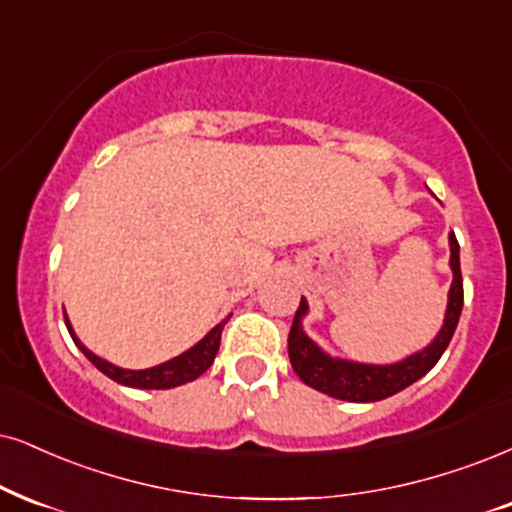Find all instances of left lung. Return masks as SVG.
<instances>
[{"label":"left lung","mask_w":512,"mask_h":512,"mask_svg":"<svg viewBox=\"0 0 512 512\" xmlns=\"http://www.w3.org/2000/svg\"><path fill=\"white\" fill-rule=\"evenodd\" d=\"M451 246V289H449V304H446L444 325L437 332L425 349L410 353L403 361L375 365V363H358L349 358L330 356L325 349L308 337L304 330V318L308 315V301L301 296L299 311L294 315L292 330H289V361L301 382L308 387L323 391L332 399H342L351 403H372L382 401L387 396L399 394L401 389L410 387L425 377L437 361L441 353L449 346L453 332L458 327L460 311H463V277H460V246L456 235H449Z\"/></svg>","instance_id":"1"}]
</instances>
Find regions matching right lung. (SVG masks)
I'll list each match as a JSON object with an SVG mask.
<instances>
[{
	"label": "right lung",
	"instance_id": "add662e5",
	"mask_svg": "<svg viewBox=\"0 0 512 512\" xmlns=\"http://www.w3.org/2000/svg\"><path fill=\"white\" fill-rule=\"evenodd\" d=\"M223 325H225V320L213 327L211 332H206V337L199 339L192 349L182 351L180 356L170 358V361H166V363H159V365H154V368H147V370H128V368H118V365L104 361V358H99L97 353H92L90 349H87V346L78 339V334H75L71 320H68V315H66L68 332H71L75 346H78V349L87 356V361H90L97 370H102L106 377H111L113 382L125 384V387H135V389H173V387H180V384L197 380L199 375H204V372L211 368L213 358H216V353H218Z\"/></svg>",
	"mask_w": 512,
	"mask_h": 512
}]
</instances>
